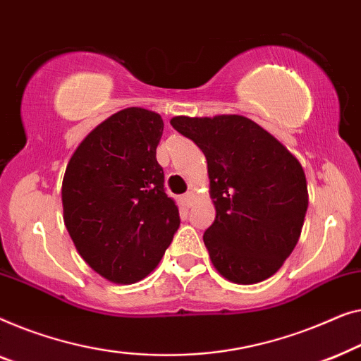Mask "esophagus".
Masks as SVG:
<instances>
[{"label": "esophagus", "mask_w": 361, "mask_h": 361, "mask_svg": "<svg viewBox=\"0 0 361 361\" xmlns=\"http://www.w3.org/2000/svg\"><path fill=\"white\" fill-rule=\"evenodd\" d=\"M192 201H195V195L192 192H186V195L181 196V204L190 207L192 206Z\"/></svg>", "instance_id": "obj_1"}]
</instances>
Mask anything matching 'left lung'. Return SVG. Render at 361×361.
Listing matches in <instances>:
<instances>
[{"label": "left lung", "instance_id": "left-lung-1", "mask_svg": "<svg viewBox=\"0 0 361 361\" xmlns=\"http://www.w3.org/2000/svg\"><path fill=\"white\" fill-rule=\"evenodd\" d=\"M170 124L206 155L216 219L202 240L212 265L237 284L275 275L296 247L309 204L299 160L245 116H175Z\"/></svg>", "mask_w": 361, "mask_h": 361}]
</instances>
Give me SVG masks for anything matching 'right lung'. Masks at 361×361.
I'll list each match as a JSON object with an SVG mask.
<instances>
[{
  "instance_id": "right-lung-1",
  "label": "right lung",
  "mask_w": 361,
  "mask_h": 361,
  "mask_svg": "<svg viewBox=\"0 0 361 361\" xmlns=\"http://www.w3.org/2000/svg\"><path fill=\"white\" fill-rule=\"evenodd\" d=\"M164 119L126 108L81 140L62 181L63 222L81 258L116 284L150 275L180 227L157 145Z\"/></svg>"
}]
</instances>
